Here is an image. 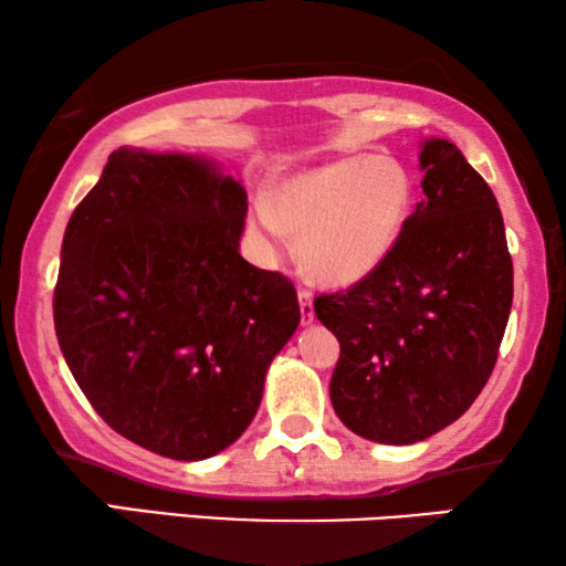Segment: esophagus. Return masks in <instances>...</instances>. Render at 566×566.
Wrapping results in <instances>:
<instances>
[{"mask_svg": "<svg viewBox=\"0 0 566 566\" xmlns=\"http://www.w3.org/2000/svg\"><path fill=\"white\" fill-rule=\"evenodd\" d=\"M298 306H301V322L312 324L314 322V298L306 289H298Z\"/></svg>", "mask_w": 566, "mask_h": 566, "instance_id": "obj_1", "label": "esophagus"}]
</instances>
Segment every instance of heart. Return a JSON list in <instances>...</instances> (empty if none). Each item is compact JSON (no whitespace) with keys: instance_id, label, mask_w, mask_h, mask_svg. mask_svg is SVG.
<instances>
[{"instance_id":"obj_1","label":"heart","mask_w":566,"mask_h":566,"mask_svg":"<svg viewBox=\"0 0 566 566\" xmlns=\"http://www.w3.org/2000/svg\"><path fill=\"white\" fill-rule=\"evenodd\" d=\"M412 177L386 154L347 157L306 169L277 190L275 208L258 200L252 227L268 250H281L285 229L298 234L308 275L353 285L389 258L412 211Z\"/></svg>"}]
</instances>
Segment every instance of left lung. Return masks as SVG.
<instances>
[{
    "instance_id": "8db88e82",
    "label": "left lung",
    "mask_w": 566,
    "mask_h": 566,
    "mask_svg": "<svg viewBox=\"0 0 566 566\" xmlns=\"http://www.w3.org/2000/svg\"><path fill=\"white\" fill-rule=\"evenodd\" d=\"M422 200L389 258L314 312L339 339L329 399L345 428L407 446L448 428L492 376L513 306L497 198L459 146L428 138Z\"/></svg>"
}]
</instances>
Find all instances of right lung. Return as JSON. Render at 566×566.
Wrapping results in <instances>:
<instances>
[{
    "label": "right lung",
    "instance_id": "add662e5",
    "mask_svg": "<svg viewBox=\"0 0 566 566\" xmlns=\"http://www.w3.org/2000/svg\"><path fill=\"white\" fill-rule=\"evenodd\" d=\"M244 216V188L208 159L118 149L66 223V366L115 432L167 459L234 443L298 327L289 277L239 254Z\"/></svg>",
    "mask_w": 566,
    "mask_h": 566
}]
</instances>
